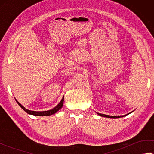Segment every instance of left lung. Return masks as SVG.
I'll return each mask as SVG.
<instances>
[{"mask_svg": "<svg viewBox=\"0 0 154 154\" xmlns=\"http://www.w3.org/2000/svg\"><path fill=\"white\" fill-rule=\"evenodd\" d=\"M99 115L101 116H104V117H107V118H114V119H115V118H120V117H123L124 116H110V115H105V114H100V113H98Z\"/></svg>", "mask_w": 154, "mask_h": 154, "instance_id": "1", "label": "left lung"}]
</instances>
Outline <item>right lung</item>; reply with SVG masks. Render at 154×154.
<instances>
[{"mask_svg": "<svg viewBox=\"0 0 154 154\" xmlns=\"http://www.w3.org/2000/svg\"><path fill=\"white\" fill-rule=\"evenodd\" d=\"M16 103L18 104V105L20 106L22 109L24 110L26 112H27L28 114H32V115H35V116H50L51 115V114H54L55 112H57L59 110H60L62 106H63V101H64V98L63 97V99H61V100L60 101V103H59L57 105L55 106V108H54L53 109L50 110H47V111H41V112H36V111H32V110H29L26 109H25V108L21 104H20L16 99H15Z\"/></svg>", "mask_w": 154, "mask_h": 154, "instance_id": "obj_1", "label": "right lung"}]
</instances>
